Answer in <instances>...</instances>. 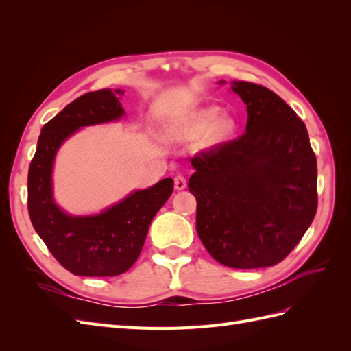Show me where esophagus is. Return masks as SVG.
I'll use <instances>...</instances> for the list:
<instances>
[{
  "mask_svg": "<svg viewBox=\"0 0 351 351\" xmlns=\"http://www.w3.org/2000/svg\"><path fill=\"white\" fill-rule=\"evenodd\" d=\"M186 186H187V182H186V177L184 176L178 174V176L174 177V187L177 190H183V189H186Z\"/></svg>",
  "mask_w": 351,
  "mask_h": 351,
  "instance_id": "esophagus-1",
  "label": "esophagus"
}]
</instances>
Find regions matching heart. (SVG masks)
<instances>
[{"instance_id": "1", "label": "heart", "mask_w": 351, "mask_h": 351, "mask_svg": "<svg viewBox=\"0 0 351 351\" xmlns=\"http://www.w3.org/2000/svg\"><path fill=\"white\" fill-rule=\"evenodd\" d=\"M221 114V108L218 107H209L206 110H202L193 120V129L199 133H205L208 132L212 125V139L215 142L226 139L228 137L232 130H234V121H232L230 117H222V119L218 120V117Z\"/></svg>"}]
</instances>
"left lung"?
I'll return each instance as SVG.
<instances>
[{"instance_id":"obj_1","label":"left lung","mask_w":351,"mask_h":351,"mask_svg":"<svg viewBox=\"0 0 351 351\" xmlns=\"http://www.w3.org/2000/svg\"><path fill=\"white\" fill-rule=\"evenodd\" d=\"M232 90L247 107L246 132L190 159L196 230L226 267H272L315 218L316 156L304 123L277 93L250 82H234Z\"/></svg>"}]
</instances>
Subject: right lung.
<instances>
[{
	"instance_id": "1",
	"label": "right lung",
	"mask_w": 351,
	"mask_h": 351,
	"mask_svg": "<svg viewBox=\"0 0 351 351\" xmlns=\"http://www.w3.org/2000/svg\"><path fill=\"white\" fill-rule=\"evenodd\" d=\"M121 89L84 93L40 130L27 176V209L35 231L60 265L83 277H115L139 258L149 224L171 196L173 178L127 196L93 217H71L52 199L51 173L60 145L79 127L117 120L124 114Z\"/></svg>"
}]
</instances>
